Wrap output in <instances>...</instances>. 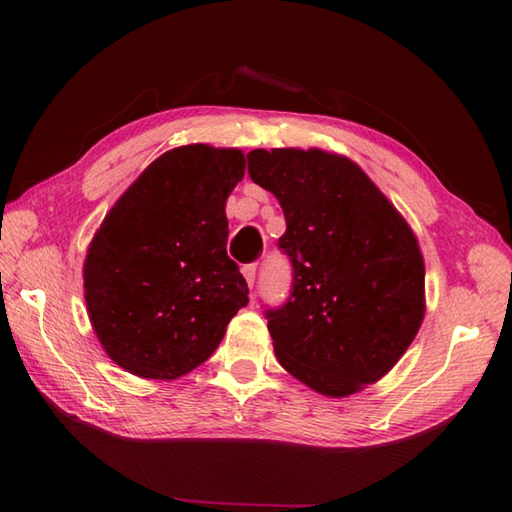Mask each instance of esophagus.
Here are the masks:
<instances>
[{"label":"esophagus","mask_w":512,"mask_h":512,"mask_svg":"<svg viewBox=\"0 0 512 512\" xmlns=\"http://www.w3.org/2000/svg\"><path fill=\"white\" fill-rule=\"evenodd\" d=\"M242 273H244V277L248 281V286H253L255 284V277H257V264L242 266Z\"/></svg>","instance_id":"obj_1"}]
</instances>
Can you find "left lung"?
Here are the masks:
<instances>
[{
	"label": "left lung",
	"mask_w": 512,
	"mask_h": 512,
	"mask_svg": "<svg viewBox=\"0 0 512 512\" xmlns=\"http://www.w3.org/2000/svg\"><path fill=\"white\" fill-rule=\"evenodd\" d=\"M248 173L279 200V248L295 268L292 297L268 310L279 365L328 398L374 385L424 319L416 233L347 156L319 147L253 149Z\"/></svg>",
	"instance_id": "8db88e82"
}]
</instances>
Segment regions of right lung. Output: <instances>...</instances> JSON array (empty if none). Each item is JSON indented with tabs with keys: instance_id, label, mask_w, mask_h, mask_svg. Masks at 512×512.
I'll use <instances>...</instances> for the list:
<instances>
[{
	"instance_id": "add662e5",
	"label": "right lung",
	"mask_w": 512,
	"mask_h": 512,
	"mask_svg": "<svg viewBox=\"0 0 512 512\" xmlns=\"http://www.w3.org/2000/svg\"><path fill=\"white\" fill-rule=\"evenodd\" d=\"M244 151L204 143L156 158L107 211L83 264L88 317L125 372L176 380L202 365L248 303L226 255V200Z\"/></svg>"
}]
</instances>
